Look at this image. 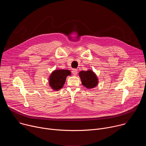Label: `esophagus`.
<instances>
[{
	"label": "esophagus",
	"instance_id": "esophagus-1",
	"mask_svg": "<svg viewBox=\"0 0 146 146\" xmlns=\"http://www.w3.org/2000/svg\"><path fill=\"white\" fill-rule=\"evenodd\" d=\"M72 73H73L74 76H76V75L77 74V70L76 69H73V70H72Z\"/></svg>",
	"mask_w": 146,
	"mask_h": 146
}]
</instances>
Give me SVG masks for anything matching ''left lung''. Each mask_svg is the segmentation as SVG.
Masks as SVG:
<instances>
[{
  "label": "left lung",
  "mask_w": 146,
  "mask_h": 146,
  "mask_svg": "<svg viewBox=\"0 0 146 146\" xmlns=\"http://www.w3.org/2000/svg\"><path fill=\"white\" fill-rule=\"evenodd\" d=\"M82 84L87 88H92L98 85L96 76L92 70H82L79 73Z\"/></svg>",
  "instance_id": "left-lung-1"
}]
</instances>
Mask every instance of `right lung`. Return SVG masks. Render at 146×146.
<instances>
[{"label":"right lung","instance_id":"obj_1","mask_svg":"<svg viewBox=\"0 0 146 146\" xmlns=\"http://www.w3.org/2000/svg\"><path fill=\"white\" fill-rule=\"evenodd\" d=\"M70 74L71 72L69 70H56L54 71L49 79L50 87L55 91H58L63 87L66 77Z\"/></svg>","mask_w":146,"mask_h":146}]
</instances>
